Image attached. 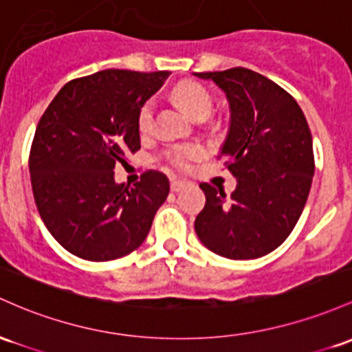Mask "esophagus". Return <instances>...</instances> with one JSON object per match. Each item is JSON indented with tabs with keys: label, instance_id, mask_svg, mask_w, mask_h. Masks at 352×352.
<instances>
[{
	"label": "esophagus",
	"instance_id": "esophagus-1",
	"mask_svg": "<svg viewBox=\"0 0 352 352\" xmlns=\"http://www.w3.org/2000/svg\"><path fill=\"white\" fill-rule=\"evenodd\" d=\"M184 187H185V182H182V180H177V179L170 180V190L172 192H180Z\"/></svg>",
	"mask_w": 352,
	"mask_h": 352
}]
</instances>
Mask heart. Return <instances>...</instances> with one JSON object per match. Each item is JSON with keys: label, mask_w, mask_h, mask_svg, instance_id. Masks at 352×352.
Listing matches in <instances>:
<instances>
[{"label": "heart", "mask_w": 352, "mask_h": 352, "mask_svg": "<svg viewBox=\"0 0 352 352\" xmlns=\"http://www.w3.org/2000/svg\"><path fill=\"white\" fill-rule=\"evenodd\" d=\"M172 96L195 120L208 118V115L212 113V108H214V98H212L210 91L197 82H182L175 85V88L172 90ZM153 113H155V103H153V100H146L137 115L138 132H150L153 125ZM202 146L199 145H177L165 152V158L173 167L187 170L190 168L192 162L202 157Z\"/></svg>", "instance_id": "1"}]
</instances>
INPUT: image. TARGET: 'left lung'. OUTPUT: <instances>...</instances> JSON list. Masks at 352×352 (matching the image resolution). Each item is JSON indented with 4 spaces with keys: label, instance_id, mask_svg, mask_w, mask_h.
I'll return each mask as SVG.
<instances>
[{
    "label": "left lung",
    "instance_id": "1",
    "mask_svg": "<svg viewBox=\"0 0 352 352\" xmlns=\"http://www.w3.org/2000/svg\"><path fill=\"white\" fill-rule=\"evenodd\" d=\"M197 76L212 80L229 100L230 129L217 158H226L237 187L227 197L200 184L206 207L195 232L222 257H262L289 237L306 206L316 168L307 120L292 95L252 69Z\"/></svg>",
    "mask_w": 352,
    "mask_h": 352
}]
</instances>
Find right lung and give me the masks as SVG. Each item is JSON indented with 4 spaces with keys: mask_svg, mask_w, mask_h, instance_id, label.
<instances>
[{
    "mask_svg": "<svg viewBox=\"0 0 352 352\" xmlns=\"http://www.w3.org/2000/svg\"><path fill=\"white\" fill-rule=\"evenodd\" d=\"M168 72L103 69L68 82L38 122L30 177L46 229L73 256L105 262L142 245L168 179L145 170L133 187L115 184V165L140 150L137 115Z\"/></svg>",
    "mask_w": 352,
    "mask_h": 352,
    "instance_id": "right-lung-1",
    "label": "right lung"
}]
</instances>
